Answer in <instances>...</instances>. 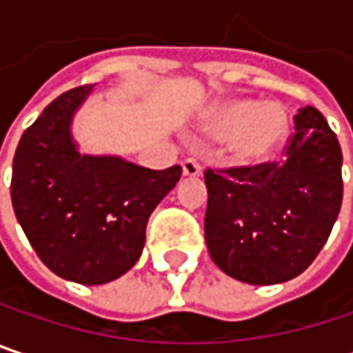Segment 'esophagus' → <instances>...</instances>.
<instances>
[{
	"label": "esophagus",
	"mask_w": 353,
	"mask_h": 353,
	"mask_svg": "<svg viewBox=\"0 0 353 353\" xmlns=\"http://www.w3.org/2000/svg\"><path fill=\"white\" fill-rule=\"evenodd\" d=\"M181 170H183V176H188V177L202 176V163H200L198 159H194V157H188V159H183V163H181Z\"/></svg>",
	"instance_id": "esophagus-1"
}]
</instances>
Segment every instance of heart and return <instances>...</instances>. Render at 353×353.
Returning a JSON list of instances; mask_svg holds the SVG:
<instances>
[{"label": "heart", "instance_id": "1", "mask_svg": "<svg viewBox=\"0 0 353 353\" xmlns=\"http://www.w3.org/2000/svg\"><path fill=\"white\" fill-rule=\"evenodd\" d=\"M206 130L212 137H231V153L239 161L268 159L288 132V116L278 104L235 100L216 108Z\"/></svg>", "mask_w": 353, "mask_h": 353}]
</instances>
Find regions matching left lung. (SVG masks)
<instances>
[{
  "label": "left lung",
  "instance_id": "obj_1",
  "mask_svg": "<svg viewBox=\"0 0 353 353\" xmlns=\"http://www.w3.org/2000/svg\"><path fill=\"white\" fill-rule=\"evenodd\" d=\"M204 237L212 261L247 284L303 274L341 208V147L317 108L294 116L284 161L206 168Z\"/></svg>",
  "mask_w": 353,
  "mask_h": 353
}]
</instances>
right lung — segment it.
I'll use <instances>...</instances> for the list:
<instances>
[{"label":"right lung","instance_id":"right-lung-1","mask_svg":"<svg viewBox=\"0 0 353 353\" xmlns=\"http://www.w3.org/2000/svg\"><path fill=\"white\" fill-rule=\"evenodd\" d=\"M92 92L79 85L28 126L12 170V204L30 245L57 276L106 284L128 272L145 245L151 212L181 177V168H139L120 157L79 155L69 124Z\"/></svg>","mask_w":353,"mask_h":353}]
</instances>
